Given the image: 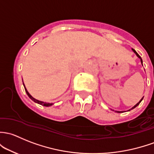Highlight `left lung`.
<instances>
[{"mask_svg": "<svg viewBox=\"0 0 154 154\" xmlns=\"http://www.w3.org/2000/svg\"><path fill=\"white\" fill-rule=\"evenodd\" d=\"M132 50H133V51H134V53H135V54H136V55H137V57H139V58H140V60H141V63L142 64V60L141 57H140V55H139V54H138V53H137V51H135V50H134V49H133V48H132ZM142 66H143V65H142ZM142 99H143V97H142V98L141 99V100H140V102H139V103H137V104H136V105H135V106H134V107H132V108H131V109H130V110H128V111H131V109H134V108H136V107H137V106H139V105H140V103H141V101H142ZM116 112H117V113H120V112H122V111H116Z\"/></svg>", "mask_w": 154, "mask_h": 154, "instance_id": "8db88e82", "label": "left lung"}]
</instances>
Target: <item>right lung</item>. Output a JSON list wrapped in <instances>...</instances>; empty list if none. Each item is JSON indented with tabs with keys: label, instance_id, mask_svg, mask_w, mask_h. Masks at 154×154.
Returning a JSON list of instances; mask_svg holds the SVG:
<instances>
[{
	"label": "right lung",
	"instance_id": "obj_1",
	"mask_svg": "<svg viewBox=\"0 0 154 154\" xmlns=\"http://www.w3.org/2000/svg\"><path fill=\"white\" fill-rule=\"evenodd\" d=\"M23 86H24V88H25V91H26V92L27 95H28V96H29V98H30L31 100H33V101L35 102V103H38V104H40V105H42V106H46V107L51 106H52V105H53V103H44V102L40 101V100H36V99H35V98L33 97H32V96H31V94H30L29 93V92H28V91H27L25 85H24V83H23Z\"/></svg>",
	"mask_w": 154,
	"mask_h": 154
}]
</instances>
